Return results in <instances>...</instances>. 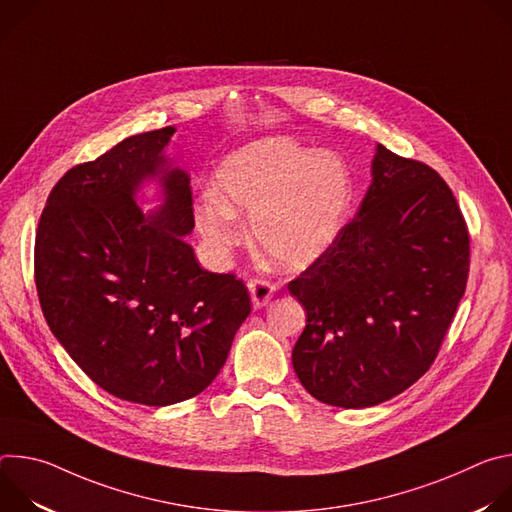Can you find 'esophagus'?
Masks as SVG:
<instances>
[{
    "label": "esophagus",
    "mask_w": 512,
    "mask_h": 512,
    "mask_svg": "<svg viewBox=\"0 0 512 512\" xmlns=\"http://www.w3.org/2000/svg\"><path fill=\"white\" fill-rule=\"evenodd\" d=\"M249 291H251V300H253V308L259 310L263 306H267L275 294V283L255 277L249 281Z\"/></svg>",
    "instance_id": "obj_1"
}]
</instances>
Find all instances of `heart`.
Returning a JSON list of instances; mask_svg holds the SVG:
<instances>
[{
  "label": "heart",
  "mask_w": 512,
  "mask_h": 512,
  "mask_svg": "<svg viewBox=\"0 0 512 512\" xmlns=\"http://www.w3.org/2000/svg\"><path fill=\"white\" fill-rule=\"evenodd\" d=\"M352 200L344 160L291 137H265L233 152L214 190L194 204L196 227L227 253L243 243L239 216H249L259 251L281 269H302L336 241Z\"/></svg>",
  "instance_id": "b5f03b06"
}]
</instances>
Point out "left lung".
<instances>
[{
    "label": "left lung",
    "instance_id": "obj_1",
    "mask_svg": "<svg viewBox=\"0 0 512 512\" xmlns=\"http://www.w3.org/2000/svg\"><path fill=\"white\" fill-rule=\"evenodd\" d=\"M470 271V233L446 180L377 145L373 184L330 249L287 283L308 314L291 362L322 403L362 409L437 358Z\"/></svg>",
    "mask_w": 512,
    "mask_h": 512
}]
</instances>
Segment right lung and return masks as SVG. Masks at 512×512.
<instances>
[{
	"mask_svg": "<svg viewBox=\"0 0 512 512\" xmlns=\"http://www.w3.org/2000/svg\"><path fill=\"white\" fill-rule=\"evenodd\" d=\"M172 133L131 135L70 168L48 194L34 245L52 334L101 389L150 407L202 393L251 314L247 285L204 271L182 239L194 227L188 174L162 176L166 202L154 216L133 202L139 182L160 174Z\"/></svg>",
	"mask_w": 512,
	"mask_h": 512,
	"instance_id": "right-lung-1",
	"label": "right lung"
}]
</instances>
